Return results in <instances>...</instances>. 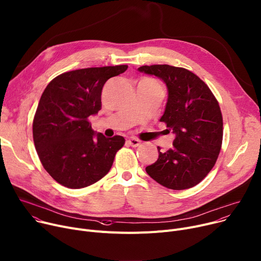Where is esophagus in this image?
<instances>
[{
	"mask_svg": "<svg viewBox=\"0 0 261 261\" xmlns=\"http://www.w3.org/2000/svg\"><path fill=\"white\" fill-rule=\"evenodd\" d=\"M127 144L130 145V146H133V147H138L141 143H140V141H139L138 139H136V138H130V139L127 140Z\"/></svg>",
	"mask_w": 261,
	"mask_h": 261,
	"instance_id": "esophagus-1",
	"label": "esophagus"
}]
</instances>
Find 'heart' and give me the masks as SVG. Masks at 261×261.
I'll return each mask as SVG.
<instances>
[{
    "label": "heart",
    "mask_w": 261,
    "mask_h": 261,
    "mask_svg": "<svg viewBox=\"0 0 261 261\" xmlns=\"http://www.w3.org/2000/svg\"><path fill=\"white\" fill-rule=\"evenodd\" d=\"M149 80H150V79H149ZM151 82H153V80H151ZM154 83H155V82H154Z\"/></svg>",
    "instance_id": "b5f03b06"
}]
</instances>
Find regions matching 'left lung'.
Masks as SVG:
<instances>
[{
    "label": "left lung",
    "mask_w": 261,
    "mask_h": 261,
    "mask_svg": "<svg viewBox=\"0 0 261 261\" xmlns=\"http://www.w3.org/2000/svg\"><path fill=\"white\" fill-rule=\"evenodd\" d=\"M138 70L166 84L168 99L160 121L175 134L173 147L165 152L158 147V160L145 170L166 188H191L210 172L222 148L223 115L217 99L203 80L187 69L152 65Z\"/></svg>",
    "instance_id": "left-lung-1"
}]
</instances>
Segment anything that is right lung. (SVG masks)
Returning a JSON list of instances; mask_svg holds the SVG:
<instances>
[{
    "mask_svg": "<svg viewBox=\"0 0 261 261\" xmlns=\"http://www.w3.org/2000/svg\"><path fill=\"white\" fill-rule=\"evenodd\" d=\"M126 65L65 72L52 79L39 100L32 123L33 141L46 171L61 185L79 189L102 178L125 140L95 133L90 116L101 110V91Z\"/></svg>",
    "mask_w": 261,
    "mask_h": 261,
    "instance_id": "add662e5",
    "label": "right lung"
}]
</instances>
